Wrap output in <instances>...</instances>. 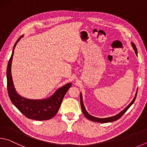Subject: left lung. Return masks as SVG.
I'll return each mask as SVG.
<instances>
[{
  "label": "left lung",
  "mask_w": 147,
  "mask_h": 147,
  "mask_svg": "<svg viewBox=\"0 0 147 147\" xmlns=\"http://www.w3.org/2000/svg\"><path fill=\"white\" fill-rule=\"evenodd\" d=\"M131 46H132L133 49L134 50V51H135V53L137 56H138V50H137L136 48V46L135 45V44H134L133 42H131ZM137 93H138V90L136 91V95L134 96V99L132 100V101L129 104V105L127 106L125 108H124L123 110H122L120 113H119L118 114H117V115L112 116V117H106V118H98V117H94V116H92L91 115H90L87 110L86 109L85 106H84V104L83 102V98H82V93H80V104H81V108H82V112L84 113V116L86 117L89 119V120L92 121H94V122H98V123H110V122H113V121H115L117 120H118L119 118L121 117V116L124 115V113L126 112V111L128 110V108H130V107L132 105L133 103L134 102V101H135L136 98V96H137Z\"/></svg>",
  "instance_id": "8db88e82"
}]
</instances>
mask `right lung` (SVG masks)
<instances>
[{"label": "right lung", "instance_id": "right-lung-1", "mask_svg": "<svg viewBox=\"0 0 147 147\" xmlns=\"http://www.w3.org/2000/svg\"><path fill=\"white\" fill-rule=\"evenodd\" d=\"M23 37L21 36L15 43L6 71L7 89L9 99L13 105L27 118L36 121L48 120L56 115L61 102L72 83L69 82L58 88L50 97L44 99H30L24 98L17 93L13 85L11 73L12 59L17 43Z\"/></svg>", "mask_w": 147, "mask_h": 147}]
</instances>
